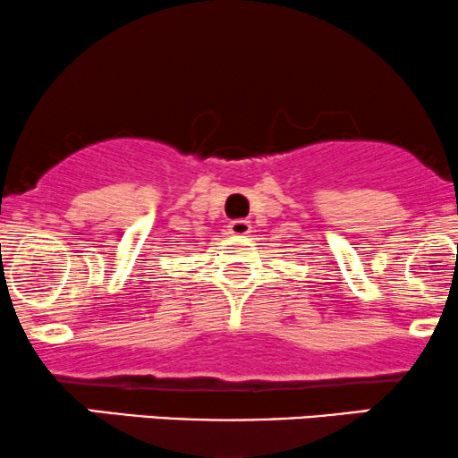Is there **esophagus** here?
<instances>
[{
	"label": "esophagus",
	"mask_w": 458,
	"mask_h": 458,
	"mask_svg": "<svg viewBox=\"0 0 458 458\" xmlns=\"http://www.w3.org/2000/svg\"><path fill=\"white\" fill-rule=\"evenodd\" d=\"M250 230H252V225L245 219H234L228 224V234H233V237H245V234H250Z\"/></svg>",
	"instance_id": "obj_1"
}]
</instances>
